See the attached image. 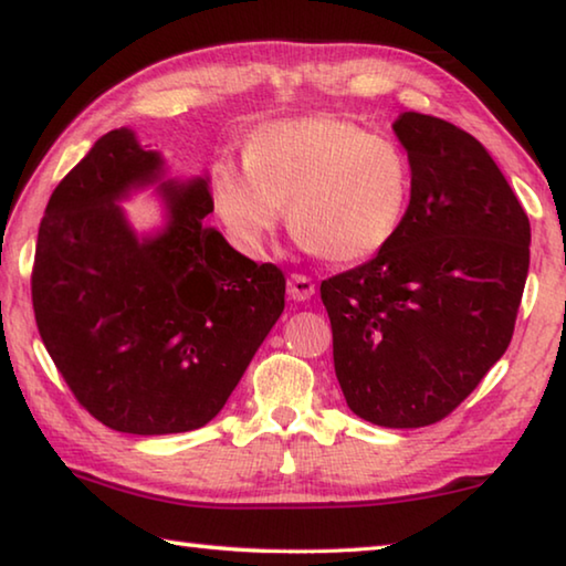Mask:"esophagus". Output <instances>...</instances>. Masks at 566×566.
I'll return each mask as SVG.
<instances>
[{
  "instance_id": "34e87169",
  "label": "esophagus",
  "mask_w": 566,
  "mask_h": 566,
  "mask_svg": "<svg viewBox=\"0 0 566 566\" xmlns=\"http://www.w3.org/2000/svg\"><path fill=\"white\" fill-rule=\"evenodd\" d=\"M286 294H290L294 302H306L314 294V282L304 274H292L290 280H286Z\"/></svg>"
}]
</instances>
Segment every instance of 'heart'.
<instances>
[{"mask_svg": "<svg viewBox=\"0 0 566 566\" xmlns=\"http://www.w3.org/2000/svg\"><path fill=\"white\" fill-rule=\"evenodd\" d=\"M209 197L229 239L260 256L290 202L294 232L332 262L377 254L405 222L411 197L407 151L339 114L262 124L244 147V167L219 159Z\"/></svg>", "mask_w": 566, "mask_h": 566, "instance_id": "b5f03b06", "label": "heart"}]
</instances>
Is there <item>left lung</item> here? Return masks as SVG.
Wrapping results in <instances>:
<instances>
[{
	"label": "left lung",
	"mask_w": 566,
	"mask_h": 566,
	"mask_svg": "<svg viewBox=\"0 0 566 566\" xmlns=\"http://www.w3.org/2000/svg\"><path fill=\"white\" fill-rule=\"evenodd\" d=\"M391 129L411 165L405 222L319 292L349 409L417 429L462 405L510 347L532 232L472 134L419 112L399 114Z\"/></svg>",
	"instance_id": "left-lung-1"
}]
</instances>
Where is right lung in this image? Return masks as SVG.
I'll list each match as a JSON object with an SVG mask.
<instances>
[{"label":"right lung","mask_w":566,"mask_h":566,"mask_svg":"<svg viewBox=\"0 0 566 566\" xmlns=\"http://www.w3.org/2000/svg\"><path fill=\"white\" fill-rule=\"evenodd\" d=\"M158 185L166 224L137 235L118 207ZM209 177L112 129L52 191L32 270L42 342L80 405L127 434L191 432L227 405L284 312V274L207 227Z\"/></svg>","instance_id":"obj_1"}]
</instances>
